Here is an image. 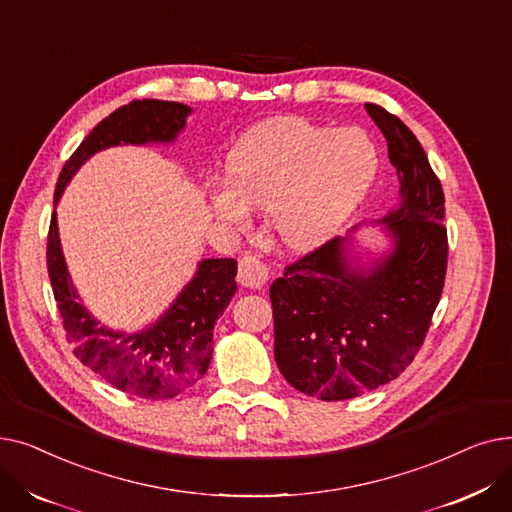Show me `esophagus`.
I'll return each mask as SVG.
<instances>
[{"instance_id":"obj_1","label":"esophagus","mask_w":512,"mask_h":512,"mask_svg":"<svg viewBox=\"0 0 512 512\" xmlns=\"http://www.w3.org/2000/svg\"><path fill=\"white\" fill-rule=\"evenodd\" d=\"M267 265L257 255H245L238 261V282L249 288H261L267 282Z\"/></svg>"}]
</instances>
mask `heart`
Returning a JSON list of instances; mask_svg holds the SVG:
<instances>
[{
	"mask_svg": "<svg viewBox=\"0 0 512 512\" xmlns=\"http://www.w3.org/2000/svg\"><path fill=\"white\" fill-rule=\"evenodd\" d=\"M378 168V151L359 128L332 130L282 116L247 130L228 155V176L211 188L218 218L238 230L253 207L270 209L290 249H311L332 236L363 199Z\"/></svg>",
	"mask_w": 512,
	"mask_h": 512,
	"instance_id": "b5f03b06",
	"label": "heart"
}]
</instances>
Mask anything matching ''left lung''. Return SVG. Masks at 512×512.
<instances>
[{
	"label": "left lung",
	"instance_id": "obj_1",
	"mask_svg": "<svg viewBox=\"0 0 512 512\" xmlns=\"http://www.w3.org/2000/svg\"><path fill=\"white\" fill-rule=\"evenodd\" d=\"M365 107L400 180L402 203L384 220L394 251L361 274L348 270L344 240L332 238L288 263L270 288L278 369L292 388L328 402L375 390L413 363L448 265L440 178L405 122Z\"/></svg>",
	"mask_w": 512,
	"mask_h": 512
}]
</instances>
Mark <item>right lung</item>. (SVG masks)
<instances>
[{
  "label": "right lung",
  "mask_w": 512,
  "mask_h": 512,
  "mask_svg": "<svg viewBox=\"0 0 512 512\" xmlns=\"http://www.w3.org/2000/svg\"><path fill=\"white\" fill-rule=\"evenodd\" d=\"M188 114L191 107L161 99H137L118 107L87 134L64 164L53 205L72 174L95 151L120 143L172 141ZM47 272L76 359L114 388L151 400L174 398L203 378L213 353L215 319L236 290V261L205 259L195 280L153 328L130 336L99 328L83 305L76 303L60 249L56 211L51 213L47 232Z\"/></svg>",
  "instance_id": "add662e5"
}]
</instances>
